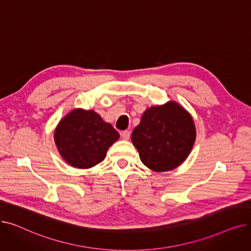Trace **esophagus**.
<instances>
[{
  "label": "esophagus",
  "instance_id": "34e87169",
  "mask_svg": "<svg viewBox=\"0 0 251 251\" xmlns=\"http://www.w3.org/2000/svg\"><path fill=\"white\" fill-rule=\"evenodd\" d=\"M130 135H131V133H130V131H128V130H124L123 132L121 133V136L124 140H128L130 138Z\"/></svg>",
  "mask_w": 251,
  "mask_h": 251
}]
</instances>
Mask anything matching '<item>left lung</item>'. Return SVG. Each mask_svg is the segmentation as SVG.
I'll return each mask as SVG.
<instances>
[{
    "label": "left lung",
    "mask_w": 251,
    "mask_h": 251,
    "mask_svg": "<svg viewBox=\"0 0 251 251\" xmlns=\"http://www.w3.org/2000/svg\"><path fill=\"white\" fill-rule=\"evenodd\" d=\"M191 116L175 101L151 107L143 113L131 139L141 162L155 172L177 168L195 141Z\"/></svg>",
    "instance_id": "1"
}]
</instances>
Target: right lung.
<instances>
[{"instance_id": "1", "label": "right lung", "mask_w": 251, "mask_h": 251, "mask_svg": "<svg viewBox=\"0 0 251 251\" xmlns=\"http://www.w3.org/2000/svg\"><path fill=\"white\" fill-rule=\"evenodd\" d=\"M119 138L114 127L94 111L73 110L55 131L57 148L69 165L79 169L100 163L108 149Z\"/></svg>"}]
</instances>
